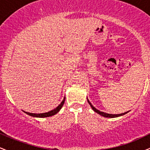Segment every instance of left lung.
Listing matches in <instances>:
<instances>
[{
  "mask_svg": "<svg viewBox=\"0 0 150 150\" xmlns=\"http://www.w3.org/2000/svg\"><path fill=\"white\" fill-rule=\"evenodd\" d=\"M87 101H88V103L89 104V105L91 106V107L93 109V111H95L96 113H99V115H101V116H104V117H106V118H116V117H118V116H123V115L125 114V113H127L128 112H125V113H120V114H110V113H104V112H102V111H99V110L97 109L96 108H94V106H92V104L90 103V101H89V99H87Z\"/></svg>",
  "mask_w": 150,
  "mask_h": 150,
  "instance_id": "obj_1",
  "label": "left lung"
}]
</instances>
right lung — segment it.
Masks as SVG:
<instances>
[{"label":"right lung","mask_w":150,"mask_h":150,"mask_svg":"<svg viewBox=\"0 0 150 150\" xmlns=\"http://www.w3.org/2000/svg\"><path fill=\"white\" fill-rule=\"evenodd\" d=\"M65 97H64L63 100L62 101V102L58 106L56 107V108H54L53 110H51V111H49V112H46V113H29V112H26V111H24L25 113H27V115H30L31 116H33V117H37V118H45V117H49V116H52L53 115L56 114L61 109L62 106L64 104L65 102Z\"/></svg>","instance_id":"1"}]
</instances>
